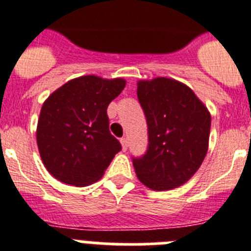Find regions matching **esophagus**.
Returning a JSON list of instances; mask_svg holds the SVG:
<instances>
[{"instance_id":"obj_1","label":"esophagus","mask_w":251,"mask_h":251,"mask_svg":"<svg viewBox=\"0 0 251 251\" xmlns=\"http://www.w3.org/2000/svg\"><path fill=\"white\" fill-rule=\"evenodd\" d=\"M121 143H122V148H123V151H127L128 148V139L124 137V138L121 139Z\"/></svg>"}]
</instances>
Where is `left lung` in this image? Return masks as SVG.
Segmentation results:
<instances>
[{"instance_id": "8db88e82", "label": "left lung", "mask_w": 251, "mask_h": 251, "mask_svg": "<svg viewBox=\"0 0 251 251\" xmlns=\"http://www.w3.org/2000/svg\"><path fill=\"white\" fill-rule=\"evenodd\" d=\"M137 95L147 121L148 146L133 167L156 191L191 178L207 153L211 115L188 86L168 77L138 81Z\"/></svg>"}]
</instances>
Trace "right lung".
<instances>
[{
    "instance_id": "add662e5",
    "label": "right lung",
    "mask_w": 251,
    "mask_h": 251,
    "mask_svg": "<svg viewBox=\"0 0 251 251\" xmlns=\"http://www.w3.org/2000/svg\"><path fill=\"white\" fill-rule=\"evenodd\" d=\"M124 86L123 79L86 75L68 81L46 99L36 138L44 165L55 178L83 187L103 176L122 150L110 134L106 108Z\"/></svg>"
}]
</instances>
